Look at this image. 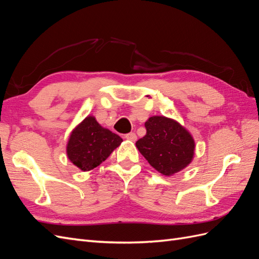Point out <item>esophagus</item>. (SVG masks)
Listing matches in <instances>:
<instances>
[{
  "label": "esophagus",
  "instance_id": "1",
  "mask_svg": "<svg viewBox=\"0 0 259 259\" xmlns=\"http://www.w3.org/2000/svg\"><path fill=\"white\" fill-rule=\"evenodd\" d=\"M124 137L128 139V140H131V142H135V140L137 139V136H136L135 133H128V134H126Z\"/></svg>",
  "mask_w": 259,
  "mask_h": 259
}]
</instances>
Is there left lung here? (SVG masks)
Returning a JSON list of instances; mask_svg holds the SVG:
<instances>
[{
  "label": "left lung",
  "instance_id": "8db88e82",
  "mask_svg": "<svg viewBox=\"0 0 259 259\" xmlns=\"http://www.w3.org/2000/svg\"><path fill=\"white\" fill-rule=\"evenodd\" d=\"M146 135L136 147L149 164L161 174L170 176L184 169L194 154V140L178 122L165 116H151L145 123Z\"/></svg>",
  "mask_w": 259,
  "mask_h": 259
}]
</instances>
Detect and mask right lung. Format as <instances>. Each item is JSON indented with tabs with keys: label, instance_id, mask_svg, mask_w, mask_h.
<instances>
[{
	"label": "right lung",
	"instance_id": "1",
	"mask_svg": "<svg viewBox=\"0 0 259 259\" xmlns=\"http://www.w3.org/2000/svg\"><path fill=\"white\" fill-rule=\"evenodd\" d=\"M122 138L100 126L94 116H88L73 130L67 145L69 160L82 170H91L103 163Z\"/></svg>",
	"mask_w": 259,
	"mask_h": 259
}]
</instances>
